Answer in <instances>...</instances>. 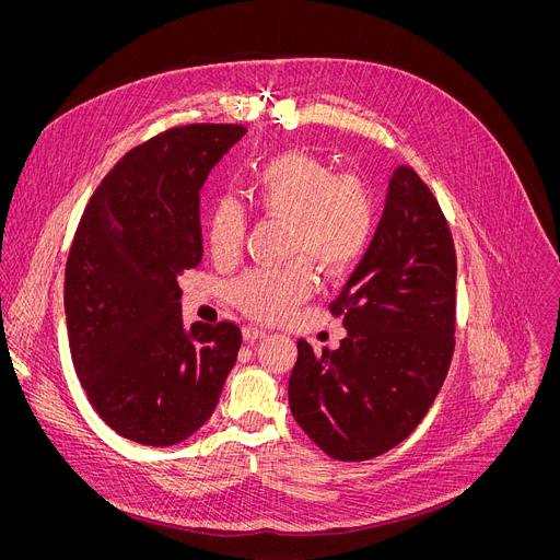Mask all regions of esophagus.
Instances as JSON below:
<instances>
[{
  "instance_id": "34e87169",
  "label": "esophagus",
  "mask_w": 560,
  "mask_h": 560,
  "mask_svg": "<svg viewBox=\"0 0 560 560\" xmlns=\"http://www.w3.org/2000/svg\"><path fill=\"white\" fill-rule=\"evenodd\" d=\"M266 335H268V330H264V328H257V326H246V328H244V339H246V341L264 339Z\"/></svg>"
}]
</instances>
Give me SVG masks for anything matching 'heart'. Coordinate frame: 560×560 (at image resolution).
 I'll use <instances>...</instances> for the list:
<instances>
[{"label": "heart", "mask_w": 560, "mask_h": 560, "mask_svg": "<svg viewBox=\"0 0 560 560\" xmlns=\"http://www.w3.org/2000/svg\"><path fill=\"white\" fill-rule=\"evenodd\" d=\"M253 208L288 223L285 255L303 257L285 266L253 268L230 285V299L259 322H279L312 292L306 262L339 277L365 253L374 232V201L354 175H335L318 156L288 150L257 164L246 177ZM248 228L246 208L232 197L212 203L206 238L217 261L238 255ZM308 260L305 262L304 259Z\"/></svg>", "instance_id": "heart-1"}]
</instances>
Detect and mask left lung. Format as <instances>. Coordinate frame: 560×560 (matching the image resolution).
I'll return each instance as SVG.
<instances>
[{"instance_id":"left-lung-1","label":"left lung","mask_w":560,"mask_h":560,"mask_svg":"<svg viewBox=\"0 0 560 560\" xmlns=\"http://www.w3.org/2000/svg\"><path fill=\"white\" fill-rule=\"evenodd\" d=\"M330 312L348 335L322 354L299 339L290 410L328 456L374 458L423 421L454 352L452 232L410 166L394 171L372 244Z\"/></svg>"}]
</instances>
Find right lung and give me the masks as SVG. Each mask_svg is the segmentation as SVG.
<instances>
[{
    "label": "right lung",
    "mask_w": 560,
    "mask_h": 560,
    "mask_svg": "<svg viewBox=\"0 0 560 560\" xmlns=\"http://www.w3.org/2000/svg\"><path fill=\"white\" fill-rule=\"evenodd\" d=\"M246 135L236 124L171 128L124 154L77 225L63 310L74 372L119 436L175 445L214 412L242 348L232 322L184 326V270L203 255L199 190Z\"/></svg>",
    "instance_id": "obj_1"
}]
</instances>
